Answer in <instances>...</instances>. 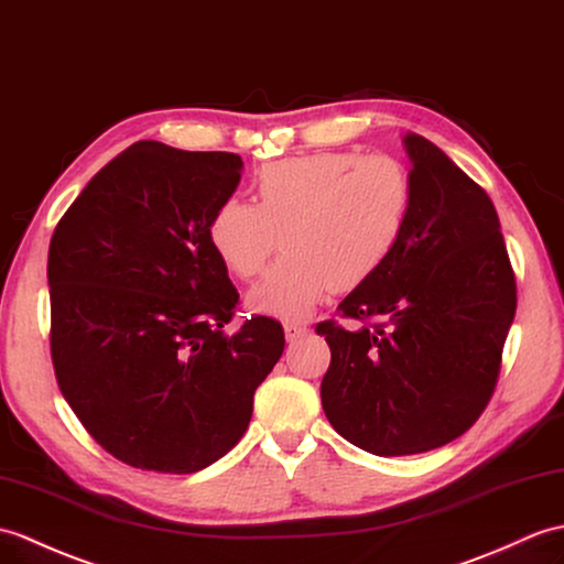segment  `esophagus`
Segmentation results:
<instances>
[{"label":"esophagus","instance_id":"esophagus-1","mask_svg":"<svg viewBox=\"0 0 564 564\" xmlns=\"http://www.w3.org/2000/svg\"><path fill=\"white\" fill-rule=\"evenodd\" d=\"M283 332H285V341L288 344H295L300 338L310 334V326L307 324H300V322H285L283 324Z\"/></svg>","mask_w":564,"mask_h":564}]
</instances>
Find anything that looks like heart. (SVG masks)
<instances>
[{
	"mask_svg": "<svg viewBox=\"0 0 564 564\" xmlns=\"http://www.w3.org/2000/svg\"><path fill=\"white\" fill-rule=\"evenodd\" d=\"M254 206L220 202L206 238L230 273L252 279L285 254L247 303L254 312L300 319L334 288L370 281L394 257L413 212L409 167L391 155L317 151L264 165L254 175Z\"/></svg>",
	"mask_w": 564,
	"mask_h": 564,
	"instance_id": "b5f03b06",
	"label": "heart"
}]
</instances>
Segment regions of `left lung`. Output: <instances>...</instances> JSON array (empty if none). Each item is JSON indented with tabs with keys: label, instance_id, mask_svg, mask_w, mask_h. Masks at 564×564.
<instances>
[{
	"label": "left lung",
	"instance_id": "left-lung-1",
	"mask_svg": "<svg viewBox=\"0 0 564 564\" xmlns=\"http://www.w3.org/2000/svg\"><path fill=\"white\" fill-rule=\"evenodd\" d=\"M413 212L394 257L341 305L322 405L338 435L377 456L437 449L474 425L500 377L517 312L490 196L425 137L405 134Z\"/></svg>",
	"mask_w": 564,
	"mask_h": 564
}]
</instances>
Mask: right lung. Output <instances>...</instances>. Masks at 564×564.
Listing matches in <instances>:
<instances>
[{
	"instance_id": "right-lung-1",
	"label": "right lung",
	"mask_w": 564,
	"mask_h": 564,
	"mask_svg": "<svg viewBox=\"0 0 564 564\" xmlns=\"http://www.w3.org/2000/svg\"><path fill=\"white\" fill-rule=\"evenodd\" d=\"M242 159L139 141L88 182L50 240V352L62 397L105 452L196 474L228 454L285 338L238 305L206 238Z\"/></svg>"
}]
</instances>
